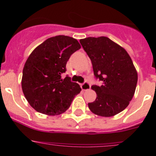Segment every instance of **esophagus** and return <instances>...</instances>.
I'll use <instances>...</instances> for the list:
<instances>
[{
    "instance_id": "1",
    "label": "esophagus",
    "mask_w": 156,
    "mask_h": 156,
    "mask_svg": "<svg viewBox=\"0 0 156 156\" xmlns=\"http://www.w3.org/2000/svg\"><path fill=\"white\" fill-rule=\"evenodd\" d=\"M81 89H82L83 90H87L90 89V84L87 82H84V84H81Z\"/></svg>"
}]
</instances>
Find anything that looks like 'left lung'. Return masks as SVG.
<instances>
[{"label": "left lung", "mask_w": 156, "mask_h": 156, "mask_svg": "<svg viewBox=\"0 0 156 156\" xmlns=\"http://www.w3.org/2000/svg\"><path fill=\"white\" fill-rule=\"evenodd\" d=\"M92 62L94 75L103 85H93L97 98L88 103L90 110L102 117H112L123 111L134 95L137 72L127 52L107 37L80 40Z\"/></svg>", "instance_id": "left-lung-1"}]
</instances>
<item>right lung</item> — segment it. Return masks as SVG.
<instances>
[{"label": "right lung", "instance_id": "1", "mask_svg": "<svg viewBox=\"0 0 156 156\" xmlns=\"http://www.w3.org/2000/svg\"><path fill=\"white\" fill-rule=\"evenodd\" d=\"M81 48L76 39L65 35L50 37L37 47L25 63L22 89L30 106L48 115L65 112L75 95L81 92L80 85L62 79L71 55Z\"/></svg>", "mask_w": 156, "mask_h": 156}]
</instances>
